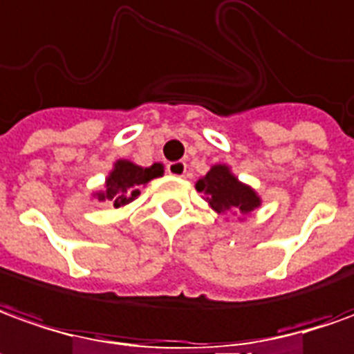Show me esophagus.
Here are the masks:
<instances>
[{"label":"esophagus","instance_id":"1","mask_svg":"<svg viewBox=\"0 0 354 354\" xmlns=\"http://www.w3.org/2000/svg\"><path fill=\"white\" fill-rule=\"evenodd\" d=\"M167 173L173 177H185L187 173V163L185 162H169L167 163Z\"/></svg>","mask_w":354,"mask_h":354}]
</instances>
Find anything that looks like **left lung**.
Instances as JSON below:
<instances>
[{
	"label": "left lung",
	"mask_w": 354,
	"mask_h": 354,
	"mask_svg": "<svg viewBox=\"0 0 354 354\" xmlns=\"http://www.w3.org/2000/svg\"><path fill=\"white\" fill-rule=\"evenodd\" d=\"M196 191L204 194L206 202L218 214L247 216L262 204L254 189L239 181L223 163L212 165V169L196 181Z\"/></svg>",
	"instance_id": "1"
}]
</instances>
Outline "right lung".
Here are the masks:
<instances>
[{"label":"right lung","mask_w":354,"mask_h":354,"mask_svg":"<svg viewBox=\"0 0 354 354\" xmlns=\"http://www.w3.org/2000/svg\"><path fill=\"white\" fill-rule=\"evenodd\" d=\"M163 175L162 163H153L150 167H140L129 160H117L111 173L107 175L106 189L96 192L94 196L100 202H109L113 208H121L135 201L140 189L146 187L156 177Z\"/></svg>","instance_id":"add662e5"}]
</instances>
